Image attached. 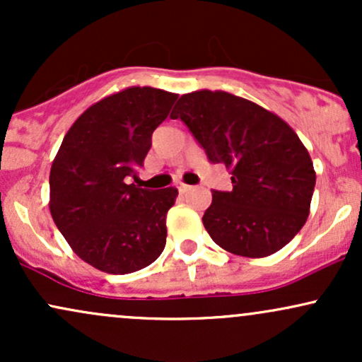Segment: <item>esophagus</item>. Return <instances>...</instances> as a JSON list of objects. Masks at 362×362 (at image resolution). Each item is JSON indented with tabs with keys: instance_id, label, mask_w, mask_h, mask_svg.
<instances>
[{
	"instance_id": "esophagus-1",
	"label": "esophagus",
	"mask_w": 362,
	"mask_h": 362,
	"mask_svg": "<svg viewBox=\"0 0 362 362\" xmlns=\"http://www.w3.org/2000/svg\"><path fill=\"white\" fill-rule=\"evenodd\" d=\"M190 189H192V187H190V185H185V184H180V185H178V190H180L182 194L187 192V190H190Z\"/></svg>"
}]
</instances>
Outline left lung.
<instances>
[{
  "label": "left lung",
  "instance_id": "8db88e82",
  "mask_svg": "<svg viewBox=\"0 0 362 362\" xmlns=\"http://www.w3.org/2000/svg\"><path fill=\"white\" fill-rule=\"evenodd\" d=\"M180 119L211 163L231 170V190H213L202 223L214 243L235 255L267 257L288 245L310 214L313 161L281 117L226 91L178 98Z\"/></svg>",
  "mask_w": 362,
  "mask_h": 362
}]
</instances>
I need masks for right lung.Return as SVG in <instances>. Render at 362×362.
Returning <instances> with one entry per match:
<instances>
[{
    "instance_id": "add662e5",
    "label": "right lung",
    "mask_w": 362,
    "mask_h": 362,
    "mask_svg": "<svg viewBox=\"0 0 362 362\" xmlns=\"http://www.w3.org/2000/svg\"><path fill=\"white\" fill-rule=\"evenodd\" d=\"M178 95L132 86L85 110L52 161L51 214L73 252L107 274L148 267L167 243V213L178 190L139 189L153 131Z\"/></svg>"
}]
</instances>
